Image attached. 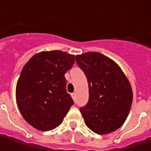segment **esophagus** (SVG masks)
I'll use <instances>...</instances> for the list:
<instances>
[{
  "label": "esophagus",
  "mask_w": 151,
  "mask_h": 151,
  "mask_svg": "<svg viewBox=\"0 0 151 151\" xmlns=\"http://www.w3.org/2000/svg\"><path fill=\"white\" fill-rule=\"evenodd\" d=\"M71 96H72L73 100H76V93L74 92V93H71Z\"/></svg>",
  "instance_id": "obj_1"
}]
</instances>
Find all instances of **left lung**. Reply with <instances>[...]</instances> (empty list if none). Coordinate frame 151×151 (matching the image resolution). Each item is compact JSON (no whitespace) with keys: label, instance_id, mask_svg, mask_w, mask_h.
I'll use <instances>...</instances> for the list:
<instances>
[{"label":"left lung","instance_id":"obj_1","mask_svg":"<svg viewBox=\"0 0 151 151\" xmlns=\"http://www.w3.org/2000/svg\"><path fill=\"white\" fill-rule=\"evenodd\" d=\"M88 82L89 100L80 108L86 125L107 134L124 124L133 101L131 85L117 63L97 52L76 56Z\"/></svg>","mask_w":151,"mask_h":151}]
</instances>
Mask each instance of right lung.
<instances>
[{
    "label": "right lung",
    "instance_id": "obj_1",
    "mask_svg": "<svg viewBox=\"0 0 151 151\" xmlns=\"http://www.w3.org/2000/svg\"><path fill=\"white\" fill-rule=\"evenodd\" d=\"M74 63L75 55L66 52L43 51L22 68L16 87L17 103L23 119L36 129L58 127L74 104L65 77Z\"/></svg>",
    "mask_w": 151,
    "mask_h": 151
}]
</instances>
